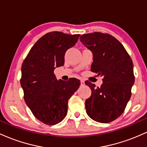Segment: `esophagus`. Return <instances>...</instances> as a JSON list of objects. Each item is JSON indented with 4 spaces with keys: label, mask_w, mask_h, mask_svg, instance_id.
Returning a JSON list of instances; mask_svg holds the SVG:
<instances>
[{
    "label": "esophagus",
    "mask_w": 147,
    "mask_h": 147,
    "mask_svg": "<svg viewBox=\"0 0 147 147\" xmlns=\"http://www.w3.org/2000/svg\"><path fill=\"white\" fill-rule=\"evenodd\" d=\"M85 85V82L83 80H81V86H84Z\"/></svg>",
    "instance_id": "34e87169"
}]
</instances>
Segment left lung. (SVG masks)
<instances>
[{
  "label": "left lung",
  "mask_w": 147,
  "mask_h": 147,
  "mask_svg": "<svg viewBox=\"0 0 147 147\" xmlns=\"http://www.w3.org/2000/svg\"><path fill=\"white\" fill-rule=\"evenodd\" d=\"M79 38L93 55L90 70L103 77L99 88L85 82L92 90L85 102L86 113L96 122H111L123 113L131 98L133 61L122 43L109 34H86Z\"/></svg>",
  "instance_id": "obj_1"
}]
</instances>
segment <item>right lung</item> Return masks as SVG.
<instances>
[{
    "label": "right lung",
    "mask_w": 147,
    "mask_h": 147,
    "mask_svg": "<svg viewBox=\"0 0 147 147\" xmlns=\"http://www.w3.org/2000/svg\"><path fill=\"white\" fill-rule=\"evenodd\" d=\"M79 34L51 32L43 35L30 50L21 67V85L24 99L34 117L48 125L58 124L68 113V99L80 81L57 80L54 70L63 65L65 53Z\"/></svg>",
    "instance_id": "right-lung-1"
}]
</instances>
